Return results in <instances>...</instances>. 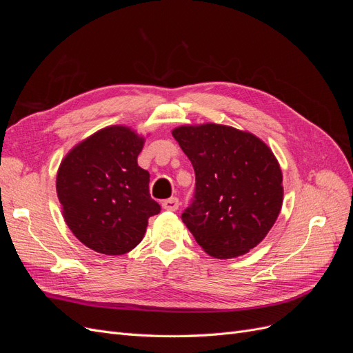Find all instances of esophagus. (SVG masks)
<instances>
[{"mask_svg":"<svg viewBox=\"0 0 353 353\" xmlns=\"http://www.w3.org/2000/svg\"><path fill=\"white\" fill-rule=\"evenodd\" d=\"M162 208H163L165 210L175 212V210H178V208H179V200H178L176 197L166 199V200L162 203Z\"/></svg>","mask_w":353,"mask_h":353,"instance_id":"obj_1","label":"esophagus"}]
</instances>
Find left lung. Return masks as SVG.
Here are the masks:
<instances>
[{
  "mask_svg": "<svg viewBox=\"0 0 353 353\" xmlns=\"http://www.w3.org/2000/svg\"><path fill=\"white\" fill-rule=\"evenodd\" d=\"M172 135L194 168V199L181 218L200 248L216 259L256 248L283 205V174L271 148L216 123L184 125Z\"/></svg>",
  "mask_w": 353,
  "mask_h": 353,
  "instance_id": "8db88e82",
  "label": "left lung"
}]
</instances>
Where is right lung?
I'll return each instance as SVG.
<instances>
[{
  "label": "right lung",
  "instance_id": "add662e5",
  "mask_svg": "<svg viewBox=\"0 0 353 353\" xmlns=\"http://www.w3.org/2000/svg\"><path fill=\"white\" fill-rule=\"evenodd\" d=\"M144 138L131 128H103L61 160L57 196L63 218L81 243L103 254H125L141 243L160 212L148 193L150 174L138 166Z\"/></svg>",
  "mask_w": 353,
  "mask_h": 353
}]
</instances>
